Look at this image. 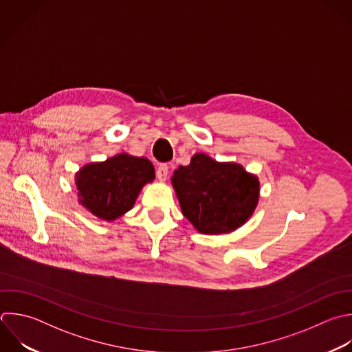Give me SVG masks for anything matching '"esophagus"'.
<instances>
[{
  "instance_id": "34e87169",
  "label": "esophagus",
  "mask_w": 352,
  "mask_h": 352,
  "mask_svg": "<svg viewBox=\"0 0 352 352\" xmlns=\"http://www.w3.org/2000/svg\"><path fill=\"white\" fill-rule=\"evenodd\" d=\"M168 173H169V168H168L166 164H161V165L157 168V177H158V180L165 182L166 177H168Z\"/></svg>"
}]
</instances>
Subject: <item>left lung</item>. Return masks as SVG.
Wrapping results in <instances>:
<instances>
[{
    "label": "left lung",
    "instance_id": "left-lung-1",
    "mask_svg": "<svg viewBox=\"0 0 352 352\" xmlns=\"http://www.w3.org/2000/svg\"><path fill=\"white\" fill-rule=\"evenodd\" d=\"M183 214L202 234H224L241 227L253 214L260 183L234 162H217L195 154L190 165L172 176Z\"/></svg>",
    "mask_w": 352,
    "mask_h": 352
}]
</instances>
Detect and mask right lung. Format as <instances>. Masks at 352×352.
I'll return each instance as SVG.
<instances>
[{"label": "right lung", "instance_id": "1", "mask_svg": "<svg viewBox=\"0 0 352 352\" xmlns=\"http://www.w3.org/2000/svg\"><path fill=\"white\" fill-rule=\"evenodd\" d=\"M155 170L144 157L118 154L104 162L88 164L76 175L80 202L102 220H116L131 210L140 190Z\"/></svg>", "mask_w": 352, "mask_h": 352}]
</instances>
